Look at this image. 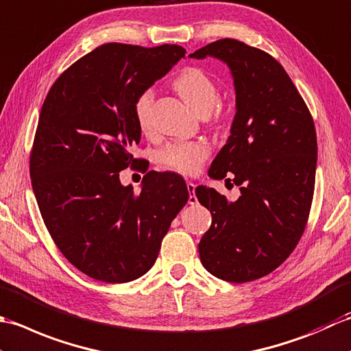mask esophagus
<instances>
[{
    "label": "esophagus",
    "instance_id": "obj_1",
    "mask_svg": "<svg viewBox=\"0 0 351 351\" xmlns=\"http://www.w3.org/2000/svg\"><path fill=\"white\" fill-rule=\"evenodd\" d=\"M186 186H188V191H189V194H191L189 198H188V203L194 206V204L198 203V199L195 197V184L192 183V182H188V183H186Z\"/></svg>",
    "mask_w": 351,
    "mask_h": 351
}]
</instances>
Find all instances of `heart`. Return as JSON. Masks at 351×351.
Returning <instances> with one entry per match:
<instances>
[{
    "instance_id": "1",
    "label": "heart",
    "mask_w": 351,
    "mask_h": 351,
    "mask_svg": "<svg viewBox=\"0 0 351 351\" xmlns=\"http://www.w3.org/2000/svg\"><path fill=\"white\" fill-rule=\"evenodd\" d=\"M174 88L192 109L207 113L218 101V86L213 78L198 66L182 69L174 78ZM154 99V90L147 88L136 95L133 115L142 132L149 128V110ZM210 148L204 141H183L163 147L157 154L160 168L178 174H195L202 163L209 157Z\"/></svg>"
}]
</instances>
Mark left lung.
<instances>
[{"instance_id": "1", "label": "left lung", "mask_w": 351, "mask_h": 351, "mask_svg": "<svg viewBox=\"0 0 351 351\" xmlns=\"http://www.w3.org/2000/svg\"><path fill=\"white\" fill-rule=\"evenodd\" d=\"M189 56L224 60L236 89L232 134L209 176L232 177L241 197L228 203L213 188L195 189L212 213L199 259L226 282H253L280 267L303 236L315 188V124L283 66L263 49L219 39Z\"/></svg>"}]
</instances>
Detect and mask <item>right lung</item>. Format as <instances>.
Instances as JSON below:
<instances>
[{
    "mask_svg": "<svg viewBox=\"0 0 351 351\" xmlns=\"http://www.w3.org/2000/svg\"><path fill=\"white\" fill-rule=\"evenodd\" d=\"M184 53L169 44H103L63 71L42 106L30 152L36 202L60 253L95 280L144 276L188 203L180 176L148 173L147 160L130 153L141 139L136 95ZM128 166L147 173L139 195L119 182Z\"/></svg>",
    "mask_w": 351,
    "mask_h": 351,
    "instance_id": "right-lung-1",
    "label": "right lung"
}]
</instances>
